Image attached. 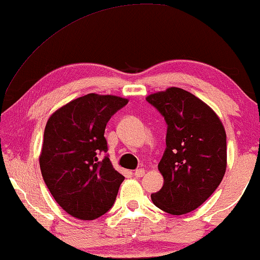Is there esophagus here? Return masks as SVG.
I'll list each match as a JSON object with an SVG mask.
<instances>
[{"label": "esophagus", "instance_id": "obj_1", "mask_svg": "<svg viewBox=\"0 0 260 260\" xmlns=\"http://www.w3.org/2000/svg\"><path fill=\"white\" fill-rule=\"evenodd\" d=\"M134 174H135V177H138V178L144 177V175H145V170H144V168H139V170H137V171L134 172Z\"/></svg>", "mask_w": 260, "mask_h": 260}]
</instances>
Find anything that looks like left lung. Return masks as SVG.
Returning <instances> with one entry per match:
<instances>
[{
    "label": "left lung",
    "instance_id": "obj_1",
    "mask_svg": "<svg viewBox=\"0 0 260 260\" xmlns=\"http://www.w3.org/2000/svg\"><path fill=\"white\" fill-rule=\"evenodd\" d=\"M146 100L167 123L166 149L158 165L164 185L152 202L170 214H186L206 202L224 178L225 128L210 106L185 89L170 87Z\"/></svg>",
    "mask_w": 260,
    "mask_h": 260
}]
</instances>
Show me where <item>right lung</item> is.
Here are the masks:
<instances>
[{"mask_svg":"<svg viewBox=\"0 0 260 260\" xmlns=\"http://www.w3.org/2000/svg\"><path fill=\"white\" fill-rule=\"evenodd\" d=\"M128 100L90 93L56 109L47 121L40 168L55 202L81 220H93L113 206L123 175L112 166L105 128Z\"/></svg>","mask_w":260,"mask_h":260,"instance_id":"right-lung-1","label":"right lung"}]
</instances>
